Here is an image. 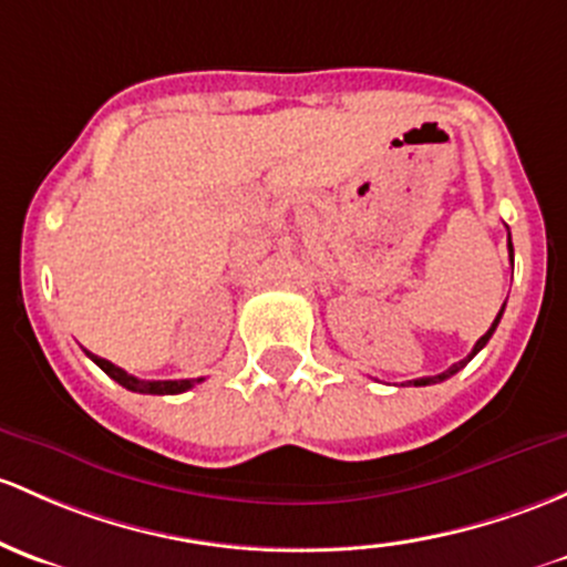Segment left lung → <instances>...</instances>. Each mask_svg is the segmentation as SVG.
Segmentation results:
<instances>
[{
	"mask_svg": "<svg viewBox=\"0 0 567 567\" xmlns=\"http://www.w3.org/2000/svg\"><path fill=\"white\" fill-rule=\"evenodd\" d=\"M508 249H511V260H514V247H511V236H508ZM503 309H505V303H503ZM503 309H499V312H497V318H494L492 329H488V331L484 333V337H481V339H478V342H475L473 353H470V355H467V359H464V361H458V363H454V367H451V369H445V372H443V374H434V378H419V380H410V385H432V383H443V380H449V378H451V374H456V372H458V369H462V367H467V361H470V359H473V355H475V353H478V350H484V344L488 342V339H492V333H494V329H497L499 318H503Z\"/></svg>",
	"mask_w": 567,
	"mask_h": 567,
	"instance_id": "1",
	"label": "left lung"
}]
</instances>
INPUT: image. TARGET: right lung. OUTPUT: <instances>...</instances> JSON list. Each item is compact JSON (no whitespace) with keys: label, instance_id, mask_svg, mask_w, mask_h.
Returning <instances> with one entry per match:
<instances>
[{"label":"right lung","instance_id":"right-lung-1","mask_svg":"<svg viewBox=\"0 0 567 567\" xmlns=\"http://www.w3.org/2000/svg\"><path fill=\"white\" fill-rule=\"evenodd\" d=\"M86 355H89V359H92L94 363H97V367L103 369V372L109 374V378L116 380V383L124 385V389H127V391L159 393V396H163V393H182V391H189L195 383H200V380H204V378H198V380H138V378H135V374H127L122 367H116V363L100 359V355L89 353V350H86Z\"/></svg>","mask_w":567,"mask_h":567}]
</instances>
